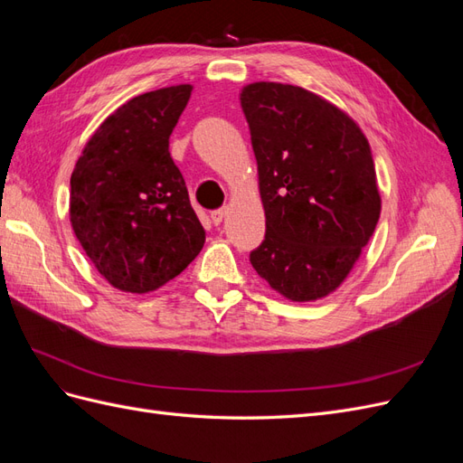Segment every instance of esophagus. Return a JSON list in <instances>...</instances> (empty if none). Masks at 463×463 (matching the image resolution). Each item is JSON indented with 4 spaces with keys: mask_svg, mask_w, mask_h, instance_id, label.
Listing matches in <instances>:
<instances>
[{
    "mask_svg": "<svg viewBox=\"0 0 463 463\" xmlns=\"http://www.w3.org/2000/svg\"><path fill=\"white\" fill-rule=\"evenodd\" d=\"M223 216H226V208H218V210H214L213 214H210V218H213V223H214V226H220L222 220H223Z\"/></svg>",
    "mask_w": 463,
    "mask_h": 463,
    "instance_id": "esophagus-1",
    "label": "esophagus"
}]
</instances>
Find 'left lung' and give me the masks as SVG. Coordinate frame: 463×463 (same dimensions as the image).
I'll use <instances>...</instances> for the list:
<instances>
[{
  "mask_svg": "<svg viewBox=\"0 0 463 463\" xmlns=\"http://www.w3.org/2000/svg\"><path fill=\"white\" fill-rule=\"evenodd\" d=\"M266 216L250 264L289 301L335 291L381 218L365 133L344 109L301 87L259 80L241 89Z\"/></svg>",
  "mask_w": 463,
  "mask_h": 463,
  "instance_id": "obj_1",
  "label": "left lung"
}]
</instances>
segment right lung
Here are the masks:
<instances>
[{
    "label": "right lung",
    "instance_id": "add662e5",
    "mask_svg": "<svg viewBox=\"0 0 463 463\" xmlns=\"http://www.w3.org/2000/svg\"><path fill=\"white\" fill-rule=\"evenodd\" d=\"M191 90L175 85L131 98L100 123L75 164L69 220L94 269L116 289H158L204 245L170 156V135Z\"/></svg>",
    "mask_w": 463,
    "mask_h": 463
}]
</instances>
